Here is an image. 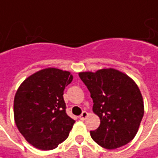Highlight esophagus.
I'll use <instances>...</instances> for the list:
<instances>
[{
    "label": "esophagus",
    "instance_id": "obj_1",
    "mask_svg": "<svg viewBox=\"0 0 158 158\" xmlns=\"http://www.w3.org/2000/svg\"><path fill=\"white\" fill-rule=\"evenodd\" d=\"M87 116H88V112H85V111H83V112H82V114L79 116V118H80L81 120H84L85 118H87Z\"/></svg>",
    "mask_w": 158,
    "mask_h": 158
}]
</instances>
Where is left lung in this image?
Listing matches in <instances>:
<instances>
[{
    "instance_id": "8db88e82",
    "label": "left lung",
    "mask_w": 158,
    "mask_h": 158,
    "mask_svg": "<svg viewBox=\"0 0 158 158\" xmlns=\"http://www.w3.org/2000/svg\"><path fill=\"white\" fill-rule=\"evenodd\" d=\"M79 76L90 92L93 112L100 118L90 136L101 147L114 149L135 136L144 114L143 96L130 77L113 69L81 72Z\"/></svg>"
}]
</instances>
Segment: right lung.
<instances>
[{"label":"right lung","instance_id":"add662e5","mask_svg":"<svg viewBox=\"0 0 158 158\" xmlns=\"http://www.w3.org/2000/svg\"><path fill=\"white\" fill-rule=\"evenodd\" d=\"M73 80L69 71L48 68L26 78L14 99V117L19 132L42 150L57 148L76 122L66 112L65 87Z\"/></svg>","mask_w":158,"mask_h":158}]
</instances>
